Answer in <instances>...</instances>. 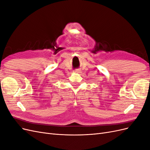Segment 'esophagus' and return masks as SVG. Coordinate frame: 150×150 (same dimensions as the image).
I'll return each instance as SVG.
<instances>
[{
	"label": "esophagus",
	"mask_w": 150,
	"mask_h": 150,
	"mask_svg": "<svg viewBox=\"0 0 150 150\" xmlns=\"http://www.w3.org/2000/svg\"><path fill=\"white\" fill-rule=\"evenodd\" d=\"M74 71V72H78V73H79V72H81V70L79 69H76Z\"/></svg>",
	"instance_id": "34e87169"
}]
</instances>
